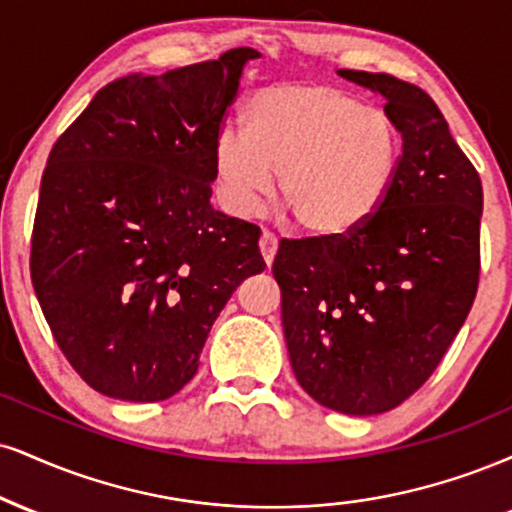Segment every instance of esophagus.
<instances>
[{
	"label": "esophagus",
	"mask_w": 512,
	"mask_h": 512,
	"mask_svg": "<svg viewBox=\"0 0 512 512\" xmlns=\"http://www.w3.org/2000/svg\"><path fill=\"white\" fill-rule=\"evenodd\" d=\"M276 248H279V243H276V238H274L269 231H264L262 238H260V252H262V260L267 262L269 267H272V262H274Z\"/></svg>",
	"instance_id": "1"
}]
</instances>
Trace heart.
Returning a JSON list of instances; mask_svg holds the SVG:
<instances>
[{
    "mask_svg": "<svg viewBox=\"0 0 512 512\" xmlns=\"http://www.w3.org/2000/svg\"><path fill=\"white\" fill-rule=\"evenodd\" d=\"M398 128L381 109L322 83L269 85L252 97L248 131L214 143L224 207L248 217L274 190L305 231L341 236L377 209L398 162Z\"/></svg>",
    "mask_w": 512,
    "mask_h": 512,
    "instance_id": "heart-1",
    "label": "heart"
}]
</instances>
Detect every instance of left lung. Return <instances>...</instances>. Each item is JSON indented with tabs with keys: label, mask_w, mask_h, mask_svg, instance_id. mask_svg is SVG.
<instances>
[{
	"label": "left lung",
	"mask_w": 512,
	"mask_h": 512,
	"mask_svg": "<svg viewBox=\"0 0 512 512\" xmlns=\"http://www.w3.org/2000/svg\"><path fill=\"white\" fill-rule=\"evenodd\" d=\"M338 76L384 95L403 152L360 226L283 238L272 272L298 384L324 408L367 417L420 389L470 315L484 195L427 92L389 73Z\"/></svg>",
	"instance_id": "1"
}]
</instances>
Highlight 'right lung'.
I'll use <instances>...</instances> for the list:
<instances>
[{
    "instance_id": "add662e5",
    "label": "right lung",
    "mask_w": 512,
    "mask_h": 512,
    "mask_svg": "<svg viewBox=\"0 0 512 512\" xmlns=\"http://www.w3.org/2000/svg\"><path fill=\"white\" fill-rule=\"evenodd\" d=\"M257 49L119 78L59 135L40 183L30 279L54 341L109 398H171L238 283L260 226L209 205L214 143Z\"/></svg>"
}]
</instances>
